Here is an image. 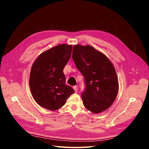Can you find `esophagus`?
<instances>
[{
  "label": "esophagus",
  "instance_id": "esophagus-1",
  "mask_svg": "<svg viewBox=\"0 0 149 149\" xmlns=\"http://www.w3.org/2000/svg\"><path fill=\"white\" fill-rule=\"evenodd\" d=\"M74 88V90H75V92H78V88H77V86H74V87H73Z\"/></svg>",
  "mask_w": 149,
  "mask_h": 149
}]
</instances>
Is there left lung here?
<instances>
[{
    "instance_id": "8db88e82",
    "label": "left lung",
    "mask_w": 149,
    "mask_h": 149,
    "mask_svg": "<svg viewBox=\"0 0 149 149\" xmlns=\"http://www.w3.org/2000/svg\"><path fill=\"white\" fill-rule=\"evenodd\" d=\"M72 59L85 79L81 93L85 107L95 114L111 106L118 93L119 83L111 62L102 52L90 45H74Z\"/></svg>"
}]
</instances>
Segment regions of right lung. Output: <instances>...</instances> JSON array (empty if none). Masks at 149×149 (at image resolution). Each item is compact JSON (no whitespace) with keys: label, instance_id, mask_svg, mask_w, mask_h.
I'll use <instances>...</instances> for the list:
<instances>
[{"label":"right lung","instance_id":"obj_1","mask_svg":"<svg viewBox=\"0 0 149 149\" xmlns=\"http://www.w3.org/2000/svg\"><path fill=\"white\" fill-rule=\"evenodd\" d=\"M72 45L62 44L39 55L33 64L30 88L33 97L40 107L56 111L65 104L75 91L65 85L64 67L70 56Z\"/></svg>","mask_w":149,"mask_h":149}]
</instances>
